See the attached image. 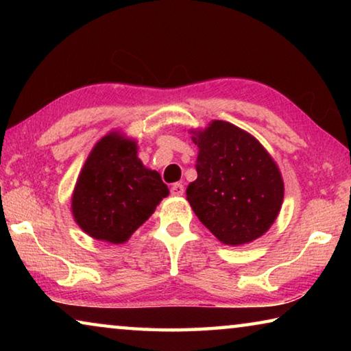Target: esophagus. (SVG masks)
Segmentation results:
<instances>
[{
  "instance_id": "obj_1",
  "label": "esophagus",
  "mask_w": 351,
  "mask_h": 351,
  "mask_svg": "<svg viewBox=\"0 0 351 351\" xmlns=\"http://www.w3.org/2000/svg\"><path fill=\"white\" fill-rule=\"evenodd\" d=\"M170 193L173 195V197H181V195L184 193V186L181 182L173 184V186L170 187Z\"/></svg>"
}]
</instances>
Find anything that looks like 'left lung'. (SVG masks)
<instances>
[{
    "instance_id": "1",
    "label": "left lung",
    "mask_w": 351,
    "mask_h": 351,
    "mask_svg": "<svg viewBox=\"0 0 351 351\" xmlns=\"http://www.w3.org/2000/svg\"><path fill=\"white\" fill-rule=\"evenodd\" d=\"M193 134L198 178L186 193L195 215L224 245L257 240L283 203V180L274 159L254 136L229 122L213 121Z\"/></svg>"
}]
</instances>
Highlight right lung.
<instances>
[{
  "instance_id": "add662e5",
  "label": "right lung",
  "mask_w": 351,
  "mask_h": 351,
  "mask_svg": "<svg viewBox=\"0 0 351 351\" xmlns=\"http://www.w3.org/2000/svg\"><path fill=\"white\" fill-rule=\"evenodd\" d=\"M169 189L138 158L136 141L112 132L88 156L73 193L75 223L96 240L125 243L144 224Z\"/></svg>"
}]
</instances>
